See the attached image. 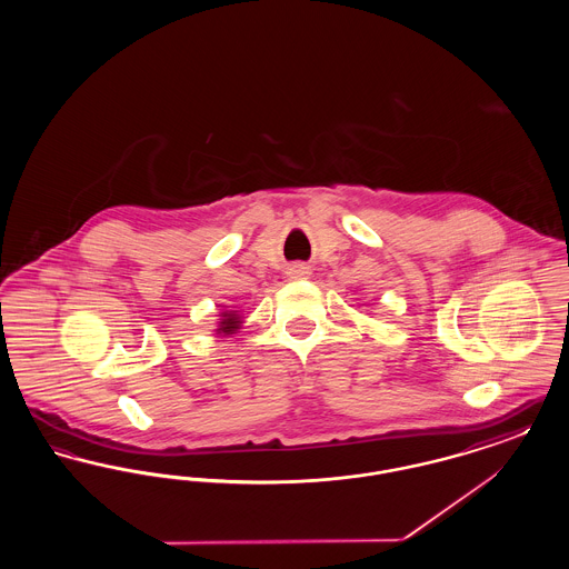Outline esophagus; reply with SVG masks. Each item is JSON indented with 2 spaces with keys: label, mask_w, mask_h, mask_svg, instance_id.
Masks as SVG:
<instances>
[{
  "label": "esophagus",
  "mask_w": 569,
  "mask_h": 569,
  "mask_svg": "<svg viewBox=\"0 0 569 569\" xmlns=\"http://www.w3.org/2000/svg\"><path fill=\"white\" fill-rule=\"evenodd\" d=\"M288 274H290L292 279H305V277H309V269H307L305 264H295V267L288 269Z\"/></svg>",
  "instance_id": "1"
}]
</instances>
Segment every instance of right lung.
I'll return each mask as SVG.
<instances>
[{"instance_id":"obj_1","label":"right lung","mask_w":569,"mask_h":569,"mask_svg":"<svg viewBox=\"0 0 569 569\" xmlns=\"http://www.w3.org/2000/svg\"><path fill=\"white\" fill-rule=\"evenodd\" d=\"M239 326H241V318H239V313H237V311H223V313H221V322H219L217 332L232 335Z\"/></svg>"}]
</instances>
